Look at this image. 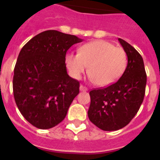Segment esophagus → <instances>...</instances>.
I'll return each mask as SVG.
<instances>
[{
    "instance_id": "34e87169",
    "label": "esophagus",
    "mask_w": 160,
    "mask_h": 160,
    "mask_svg": "<svg viewBox=\"0 0 160 160\" xmlns=\"http://www.w3.org/2000/svg\"><path fill=\"white\" fill-rule=\"evenodd\" d=\"M79 89H80V90H81V91H87V90H88V89H87L86 87H84V86H82V85H81V86H80Z\"/></svg>"
}]
</instances>
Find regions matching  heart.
<instances>
[{
  "label": "heart",
  "mask_w": 160,
  "mask_h": 160,
  "mask_svg": "<svg viewBox=\"0 0 160 160\" xmlns=\"http://www.w3.org/2000/svg\"><path fill=\"white\" fill-rule=\"evenodd\" d=\"M128 63L127 53L122 48L104 40L85 44L78 53H69L66 64L70 75L79 79L87 71L94 82L100 87L113 84L122 74Z\"/></svg>",
  "instance_id": "b5f03b06"
}]
</instances>
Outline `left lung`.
<instances>
[{
  "label": "left lung",
  "instance_id": "8db88e82",
  "mask_svg": "<svg viewBox=\"0 0 160 160\" xmlns=\"http://www.w3.org/2000/svg\"><path fill=\"white\" fill-rule=\"evenodd\" d=\"M118 42L128 61L122 77L109 87L90 91L89 119L102 131L126 127L138 111L145 95L147 74L142 56L124 40L118 38Z\"/></svg>",
  "mask_w": 160,
  "mask_h": 160
}]
</instances>
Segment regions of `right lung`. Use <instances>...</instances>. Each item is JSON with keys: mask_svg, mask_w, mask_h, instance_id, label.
Instances as JSON below:
<instances>
[{"mask_svg": "<svg viewBox=\"0 0 160 160\" xmlns=\"http://www.w3.org/2000/svg\"><path fill=\"white\" fill-rule=\"evenodd\" d=\"M81 42L74 35L46 30L22 47L14 68L13 96L20 112L32 126L49 129L66 116L79 93V82L68 75L66 54Z\"/></svg>", "mask_w": 160, "mask_h": 160, "instance_id": "add662e5", "label": "right lung"}]
</instances>
